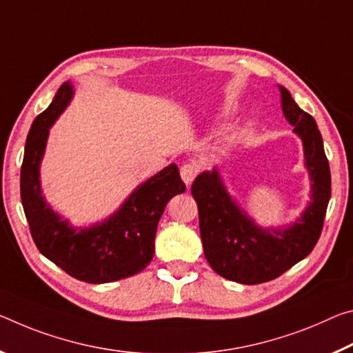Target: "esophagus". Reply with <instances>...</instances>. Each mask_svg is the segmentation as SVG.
Instances as JSON below:
<instances>
[{
	"instance_id": "34e87169",
	"label": "esophagus",
	"mask_w": 353,
	"mask_h": 353,
	"mask_svg": "<svg viewBox=\"0 0 353 353\" xmlns=\"http://www.w3.org/2000/svg\"><path fill=\"white\" fill-rule=\"evenodd\" d=\"M180 173H181L183 181L186 183V184H190V183H192V181L195 180V176L199 175V165L194 164V163L184 164V165L181 167Z\"/></svg>"
}]
</instances>
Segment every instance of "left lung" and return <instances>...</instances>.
Returning a JSON list of instances; mask_svg holds the SVG:
<instances>
[{
  "instance_id": "left-lung-1",
  "label": "left lung",
  "mask_w": 353,
  "mask_h": 353,
  "mask_svg": "<svg viewBox=\"0 0 353 353\" xmlns=\"http://www.w3.org/2000/svg\"><path fill=\"white\" fill-rule=\"evenodd\" d=\"M285 117L303 141L305 163L313 181L311 203L286 230H263L230 199L217 170L203 172L190 188L199 208L200 236L208 263L223 279L258 285L285 274L308 256L322 233L332 195L330 165L314 119L280 85Z\"/></svg>"
}]
</instances>
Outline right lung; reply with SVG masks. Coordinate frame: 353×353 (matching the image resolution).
I'll return each mask as SVG.
<instances>
[{
    "instance_id": "add662e5",
    "label": "right lung",
    "mask_w": 353,
    "mask_h": 353,
    "mask_svg": "<svg viewBox=\"0 0 353 353\" xmlns=\"http://www.w3.org/2000/svg\"><path fill=\"white\" fill-rule=\"evenodd\" d=\"M73 95V85L63 83L48 109L32 122L26 139L20 172V194L30 231L39 252L73 279L98 285L141 272L152 261L156 228L172 197L186 186L175 164L139 186L122 208L100 225L72 228L45 203L40 190L39 165L50 126Z\"/></svg>"
}]
</instances>
